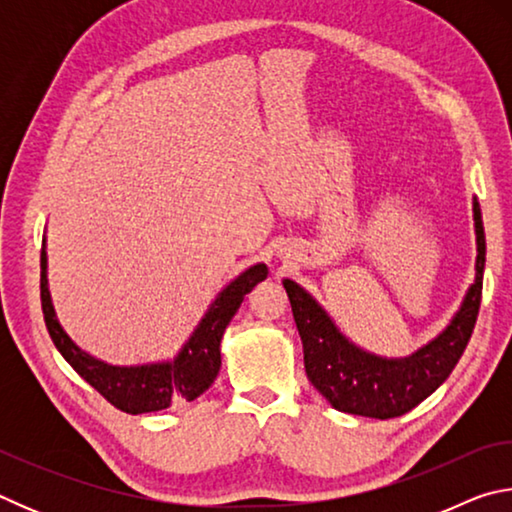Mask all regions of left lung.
I'll list each match as a JSON object with an SVG mask.
<instances>
[{
  "mask_svg": "<svg viewBox=\"0 0 512 512\" xmlns=\"http://www.w3.org/2000/svg\"><path fill=\"white\" fill-rule=\"evenodd\" d=\"M474 225L479 246L476 280L467 291L463 307L436 341L409 359L388 361L354 348L307 291H302L296 282L284 280L305 350L307 377L336 411L379 420L397 418L427 400L452 375L470 343L481 307L485 235L481 207L476 201Z\"/></svg>",
  "mask_w": 512,
  "mask_h": 512,
  "instance_id": "left-lung-1",
  "label": "left lung"
}]
</instances>
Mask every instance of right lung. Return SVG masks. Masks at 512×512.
Instances as JSON below:
<instances>
[{
    "instance_id": "obj_1",
    "label": "right lung",
    "mask_w": 512,
    "mask_h": 512,
    "mask_svg": "<svg viewBox=\"0 0 512 512\" xmlns=\"http://www.w3.org/2000/svg\"><path fill=\"white\" fill-rule=\"evenodd\" d=\"M47 255L45 248L40 253V302L42 314H45V325L49 336L58 352L63 354L65 361L72 366L88 384L99 391L106 400L117 406L124 413H153L162 411L171 404L192 402L198 395H203L212 381L219 375L221 368V336L225 327L237 314L246 293L262 282L266 277V266L257 264L241 273L235 282L225 287L219 298L212 302L201 325L189 343L185 345L176 361L171 363H153V366H137V368H119L108 366L99 359L90 357L83 350L76 348L72 339L63 332V327L56 320L54 307H51L49 289H47Z\"/></svg>"
}]
</instances>
